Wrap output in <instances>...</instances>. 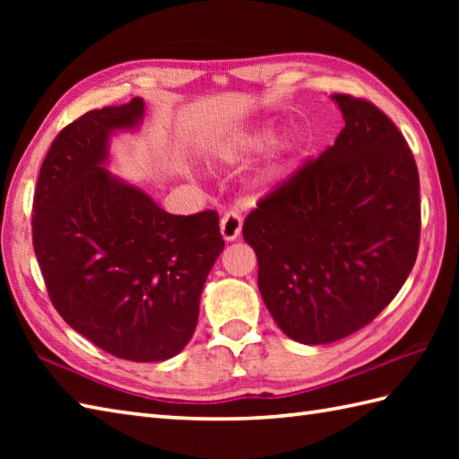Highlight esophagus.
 <instances>
[{
  "label": "esophagus",
  "instance_id": "1",
  "mask_svg": "<svg viewBox=\"0 0 459 459\" xmlns=\"http://www.w3.org/2000/svg\"><path fill=\"white\" fill-rule=\"evenodd\" d=\"M242 230V217L237 212H227L221 219V235L227 242L237 240Z\"/></svg>",
  "mask_w": 459,
  "mask_h": 459
}]
</instances>
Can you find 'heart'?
I'll use <instances>...</instances> for the list:
<instances>
[{"mask_svg": "<svg viewBox=\"0 0 459 459\" xmlns=\"http://www.w3.org/2000/svg\"><path fill=\"white\" fill-rule=\"evenodd\" d=\"M278 142V130L274 124L260 122L245 126V128H235L221 140L211 145V160L214 163L235 165L245 161L252 155L270 150ZM306 150V140L299 135H291L281 145H278L276 153L272 155L270 163L260 175L262 183H274L284 175L291 165H294L298 155Z\"/></svg>", "mask_w": 459, "mask_h": 459, "instance_id": "heart-1", "label": "heart"}]
</instances>
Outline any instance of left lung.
I'll return each mask as SVG.
<instances>
[{
    "mask_svg": "<svg viewBox=\"0 0 459 459\" xmlns=\"http://www.w3.org/2000/svg\"><path fill=\"white\" fill-rule=\"evenodd\" d=\"M331 100L345 120L335 143L242 227L270 316L304 345L373 321L411 274L420 240V181L403 134L367 100Z\"/></svg>",
    "mask_w": 459,
    "mask_h": 459,
    "instance_id": "obj_1",
    "label": "left lung"
}]
</instances>
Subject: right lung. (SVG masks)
<instances>
[{
	"instance_id": "right-lung-1",
	"label": "right lung",
	"mask_w": 459,
	"mask_h": 459,
	"mask_svg": "<svg viewBox=\"0 0 459 459\" xmlns=\"http://www.w3.org/2000/svg\"><path fill=\"white\" fill-rule=\"evenodd\" d=\"M143 99L91 110L56 135L33 201V248L58 314L114 357L153 363L185 349L224 248L219 214H169L108 171L110 142L138 132Z\"/></svg>"
}]
</instances>
